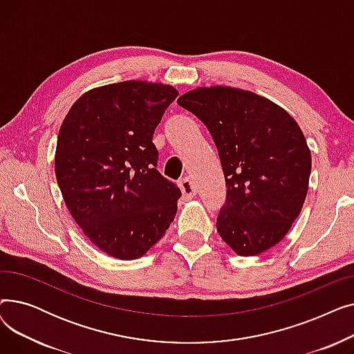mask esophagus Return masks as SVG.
<instances>
[{"label": "esophagus", "instance_id": "obj_1", "mask_svg": "<svg viewBox=\"0 0 354 354\" xmlns=\"http://www.w3.org/2000/svg\"><path fill=\"white\" fill-rule=\"evenodd\" d=\"M179 188H180V191H182L185 199L194 198V196L196 195V192H198L196 185H195V182H194L191 178H183V179H180V180H179Z\"/></svg>", "mask_w": 354, "mask_h": 354}]
</instances>
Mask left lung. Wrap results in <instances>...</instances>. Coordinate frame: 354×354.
I'll list each match as a JSON object with an SVG mask.
<instances>
[{
	"instance_id": "8db88e82",
	"label": "left lung",
	"mask_w": 354,
	"mask_h": 354,
	"mask_svg": "<svg viewBox=\"0 0 354 354\" xmlns=\"http://www.w3.org/2000/svg\"><path fill=\"white\" fill-rule=\"evenodd\" d=\"M178 104L207 126L225 176L216 231L238 255H258L286 236L308 189L311 153L287 111L255 93L202 87Z\"/></svg>"
}]
</instances>
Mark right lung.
<instances>
[{"label": "right lung", "instance_id": "right-lung-1", "mask_svg": "<svg viewBox=\"0 0 354 354\" xmlns=\"http://www.w3.org/2000/svg\"><path fill=\"white\" fill-rule=\"evenodd\" d=\"M178 97L172 86L122 82L74 102L55 149V178L84 235L103 252L136 259L165 235L180 189L156 169L153 133Z\"/></svg>", "mask_w": 354, "mask_h": 354}]
</instances>
